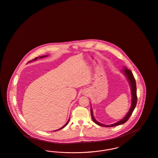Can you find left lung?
<instances>
[{
  "instance_id": "obj_1",
  "label": "left lung",
  "mask_w": 158,
  "mask_h": 158,
  "mask_svg": "<svg viewBox=\"0 0 158 158\" xmlns=\"http://www.w3.org/2000/svg\"><path fill=\"white\" fill-rule=\"evenodd\" d=\"M124 69H123L122 70L123 72L124 73V74L126 76V77H127L129 84L131 86V93H132V104H131V108L129 109V112H127V114H126V115L121 120L118 121V122H116L115 123L112 124L110 125H105L103 124L102 123H100L99 122H97V120L94 118V116H93V109L91 107V117L92 119L93 120V122H94L96 124H97V125L100 126H103V127H114V126H116L118 125H120L122 124L125 123L128 120V119L129 118V117H131V115H132L134 109L136 107V103H137V96H136V81L135 79L134 75L132 73V72L127 69L126 67H124Z\"/></svg>"
}]
</instances>
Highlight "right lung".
<instances>
[{
    "label": "right lung",
    "instance_id": "add662e5",
    "mask_svg": "<svg viewBox=\"0 0 158 158\" xmlns=\"http://www.w3.org/2000/svg\"><path fill=\"white\" fill-rule=\"evenodd\" d=\"M46 56H48V55H44V56H40L39 58H44V57H46ZM38 59V58H35L34 60H33L34 61H35V60H36ZM69 120L70 119H69V120H68V122H67V123L64 125V126H63L62 127H61V128H60V129H58V130H56V131H59V130H60V129H62V128H64L65 126H66L67 124H68V123H69Z\"/></svg>",
    "mask_w": 158,
    "mask_h": 158
}]
</instances>
